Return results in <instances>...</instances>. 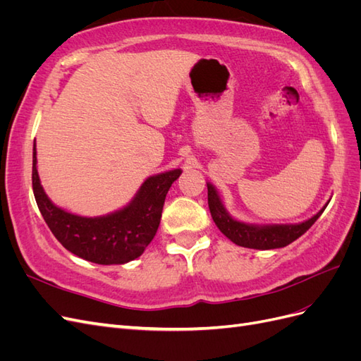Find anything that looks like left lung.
<instances>
[{
    "instance_id": "left-lung-1",
    "label": "left lung",
    "mask_w": 361,
    "mask_h": 361,
    "mask_svg": "<svg viewBox=\"0 0 361 361\" xmlns=\"http://www.w3.org/2000/svg\"><path fill=\"white\" fill-rule=\"evenodd\" d=\"M207 204H209L212 220L216 224V227L220 228L221 233H224L236 245L256 250H272L289 245L295 239H298L301 235L309 231L314 224V221L321 216L326 206L325 204L318 214L310 218V220L300 224H247L235 220V218L227 214L221 203V199L218 197V192L211 183H207Z\"/></svg>"
}]
</instances>
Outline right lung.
Returning <instances> with one entry per match:
<instances>
[{"label":"right lung","mask_w":361,"mask_h":361,"mask_svg":"<svg viewBox=\"0 0 361 361\" xmlns=\"http://www.w3.org/2000/svg\"><path fill=\"white\" fill-rule=\"evenodd\" d=\"M36 145L32 147V191L43 220L59 243L75 256L99 265L126 264L143 255L161 221L162 206L180 169L150 176L134 200L105 216L73 215L54 204L43 191L37 174Z\"/></svg>","instance_id":"right-lung-1"}]
</instances>
